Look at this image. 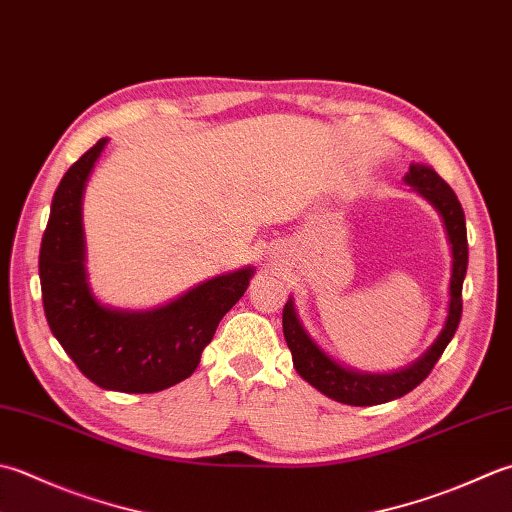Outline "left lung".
Here are the masks:
<instances>
[{"label": "left lung", "mask_w": 512, "mask_h": 512, "mask_svg": "<svg viewBox=\"0 0 512 512\" xmlns=\"http://www.w3.org/2000/svg\"><path fill=\"white\" fill-rule=\"evenodd\" d=\"M406 184L413 186L419 195H424L430 204H433L439 215L444 219L446 235L450 248H453V277H450V306H448V319L437 337V342L430 346L428 353L399 373L390 375H368L357 373V370H348L333 362L322 348H319L313 339L308 337L304 326L299 324L293 299H288L284 306V337L286 344L293 353V364L299 375H302L310 386H315L319 393L335 399L348 406H375L397 399L410 390L417 388L435 368L439 357L446 350L448 342L453 339L455 330L462 319V286L468 268V239H466V217L464 208L459 204L457 195L453 193L442 177H439L433 168L413 164L406 175Z\"/></svg>", "instance_id": "left-lung-1"}]
</instances>
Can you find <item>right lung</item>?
I'll return each instance as SVG.
<instances>
[{
    "label": "right lung",
    "instance_id": "obj_1",
    "mask_svg": "<svg viewBox=\"0 0 512 512\" xmlns=\"http://www.w3.org/2000/svg\"><path fill=\"white\" fill-rule=\"evenodd\" d=\"M108 139L66 170L50 204L39 248V282L46 322L90 382L119 393H157L195 373L222 317L248 288L253 268L222 275L168 306L126 313L102 306L84 268L82 195Z\"/></svg>",
    "mask_w": 512,
    "mask_h": 512
}]
</instances>
